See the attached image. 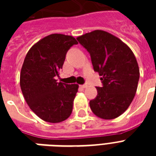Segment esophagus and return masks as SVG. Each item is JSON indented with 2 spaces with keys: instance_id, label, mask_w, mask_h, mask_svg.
I'll use <instances>...</instances> for the list:
<instances>
[{
  "instance_id": "34e87169",
  "label": "esophagus",
  "mask_w": 156,
  "mask_h": 156,
  "mask_svg": "<svg viewBox=\"0 0 156 156\" xmlns=\"http://www.w3.org/2000/svg\"><path fill=\"white\" fill-rule=\"evenodd\" d=\"M80 87L82 88H86V87H87V83H84V84H83V85H81Z\"/></svg>"
}]
</instances>
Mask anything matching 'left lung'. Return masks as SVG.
<instances>
[{
	"label": "left lung",
	"mask_w": 156,
	"mask_h": 156,
	"mask_svg": "<svg viewBox=\"0 0 156 156\" xmlns=\"http://www.w3.org/2000/svg\"><path fill=\"white\" fill-rule=\"evenodd\" d=\"M77 40L90 55L93 69L101 76L102 87L90 101L95 115L105 120L118 117L128 108L136 94L139 69L129 48L110 33L96 30Z\"/></svg>",
	"instance_id": "8db88e82"
}]
</instances>
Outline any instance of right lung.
I'll return each instance as SVG.
<instances>
[{
  "mask_svg": "<svg viewBox=\"0 0 156 156\" xmlns=\"http://www.w3.org/2000/svg\"><path fill=\"white\" fill-rule=\"evenodd\" d=\"M77 40L52 34L33 45L23 62L20 87L26 102L40 118L58 123L70 116L78 85L57 83L66 56Z\"/></svg>",
  "mask_w": 156,
  "mask_h": 156,
  "instance_id": "obj_1",
  "label": "right lung"
}]
</instances>
